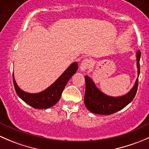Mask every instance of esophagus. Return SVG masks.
<instances>
[{
    "label": "esophagus",
    "instance_id": "34e87169",
    "mask_svg": "<svg viewBox=\"0 0 149 149\" xmlns=\"http://www.w3.org/2000/svg\"><path fill=\"white\" fill-rule=\"evenodd\" d=\"M91 65V61L89 59H85L81 62L80 65V70L81 72H85L88 68H89Z\"/></svg>",
    "mask_w": 149,
    "mask_h": 149
}]
</instances>
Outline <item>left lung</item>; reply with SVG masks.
<instances>
[{
	"instance_id": "obj_1",
	"label": "left lung",
	"mask_w": 149,
	"mask_h": 149,
	"mask_svg": "<svg viewBox=\"0 0 149 149\" xmlns=\"http://www.w3.org/2000/svg\"><path fill=\"white\" fill-rule=\"evenodd\" d=\"M136 65L138 68V78L131 89L124 95L120 97H112L105 94L100 91L92 79L85 76L86 91L84 96V103L87 109L91 112L98 115H108L121 110L127 106L135 97L137 91L139 76L140 74V58L141 52L137 51L136 53Z\"/></svg>"
}]
</instances>
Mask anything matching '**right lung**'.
I'll list each match as a JSON object with an SVG mask.
<instances>
[{"label":"right lung","mask_w":149,"mask_h":149,"mask_svg":"<svg viewBox=\"0 0 149 149\" xmlns=\"http://www.w3.org/2000/svg\"><path fill=\"white\" fill-rule=\"evenodd\" d=\"M77 70V62L73 63L53 84L38 93H28L23 91L16 84L13 73V85L16 94L24 102L35 109H47L59 101L66 84Z\"/></svg>","instance_id":"obj_1"}]
</instances>
